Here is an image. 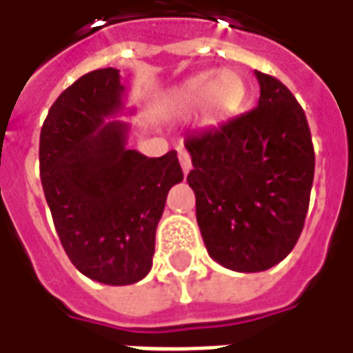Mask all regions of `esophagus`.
<instances>
[{"label":"esophagus","instance_id":"34e87169","mask_svg":"<svg viewBox=\"0 0 353 353\" xmlns=\"http://www.w3.org/2000/svg\"><path fill=\"white\" fill-rule=\"evenodd\" d=\"M179 161H181L182 172H184V174H188V172H190V169H192V161H190V155H188V151L181 149V151H179Z\"/></svg>","mask_w":353,"mask_h":353}]
</instances>
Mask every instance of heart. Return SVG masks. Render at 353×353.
I'll list each match as a JSON object with an SVG mask.
<instances>
[{"label":"heart","mask_w":353,"mask_h":353,"mask_svg":"<svg viewBox=\"0 0 353 353\" xmlns=\"http://www.w3.org/2000/svg\"><path fill=\"white\" fill-rule=\"evenodd\" d=\"M245 101V83L235 72H202L182 81L169 97L174 114H192L202 106L200 122L217 126L227 120Z\"/></svg>","instance_id":"1"}]
</instances>
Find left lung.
<instances>
[{"mask_svg": "<svg viewBox=\"0 0 353 353\" xmlns=\"http://www.w3.org/2000/svg\"><path fill=\"white\" fill-rule=\"evenodd\" d=\"M254 110L186 139L188 184L210 256L235 272H264L285 259L303 231L314 151L292 91L254 72Z\"/></svg>", "mask_w": 353, "mask_h": 353, "instance_id": "left-lung-1", "label": "left lung"}]
</instances>
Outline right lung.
Instances as JSON below:
<instances>
[{"label": "right lung", "mask_w": 353, "mask_h": 353, "mask_svg": "<svg viewBox=\"0 0 353 353\" xmlns=\"http://www.w3.org/2000/svg\"><path fill=\"white\" fill-rule=\"evenodd\" d=\"M124 85L114 68L85 73L40 130V181L61 247L83 276L130 285L151 270L167 194L182 181L176 151L128 149Z\"/></svg>", "instance_id": "right-lung-1"}]
</instances>
